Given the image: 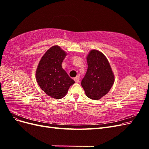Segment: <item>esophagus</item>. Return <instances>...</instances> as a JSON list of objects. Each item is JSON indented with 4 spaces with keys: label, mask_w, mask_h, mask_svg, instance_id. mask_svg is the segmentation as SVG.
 <instances>
[{
    "label": "esophagus",
    "mask_w": 149,
    "mask_h": 149,
    "mask_svg": "<svg viewBox=\"0 0 149 149\" xmlns=\"http://www.w3.org/2000/svg\"><path fill=\"white\" fill-rule=\"evenodd\" d=\"M74 81H75L76 83H78L79 82V77L74 78Z\"/></svg>",
    "instance_id": "1"
}]
</instances>
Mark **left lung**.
I'll list each match as a JSON object with an SVG mask.
<instances>
[{"instance_id":"left-lung-1","label":"left lung","mask_w":149,"mask_h":149,"mask_svg":"<svg viewBox=\"0 0 149 149\" xmlns=\"http://www.w3.org/2000/svg\"><path fill=\"white\" fill-rule=\"evenodd\" d=\"M86 60L88 70L81 86L87 97L99 100L110 91L115 81L114 74L109 61L102 52L91 49Z\"/></svg>"}]
</instances>
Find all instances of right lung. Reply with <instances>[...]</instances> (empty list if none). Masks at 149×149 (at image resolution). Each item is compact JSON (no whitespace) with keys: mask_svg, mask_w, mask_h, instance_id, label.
<instances>
[{"mask_svg":"<svg viewBox=\"0 0 149 149\" xmlns=\"http://www.w3.org/2000/svg\"><path fill=\"white\" fill-rule=\"evenodd\" d=\"M67 53L60 46L49 48L42 57L36 70V79L39 86L48 96L61 99L75 82L62 68Z\"/></svg>","mask_w":149,"mask_h":149,"instance_id":"obj_1","label":"right lung"}]
</instances>
